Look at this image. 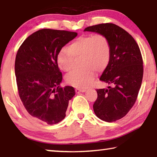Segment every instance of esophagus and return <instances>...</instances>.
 Here are the masks:
<instances>
[{
	"instance_id": "obj_1",
	"label": "esophagus",
	"mask_w": 157,
	"mask_h": 157,
	"mask_svg": "<svg viewBox=\"0 0 157 157\" xmlns=\"http://www.w3.org/2000/svg\"><path fill=\"white\" fill-rule=\"evenodd\" d=\"M84 91H86V89H78V88H77V89H75V92L77 93V94H78V93H82V92H84Z\"/></svg>"
}]
</instances>
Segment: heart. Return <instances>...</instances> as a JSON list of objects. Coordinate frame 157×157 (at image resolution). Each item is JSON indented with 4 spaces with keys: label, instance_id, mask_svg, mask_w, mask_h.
Instances as JSON below:
<instances>
[{
    "label": "heart",
    "instance_id": "obj_1",
    "mask_svg": "<svg viewBox=\"0 0 157 157\" xmlns=\"http://www.w3.org/2000/svg\"><path fill=\"white\" fill-rule=\"evenodd\" d=\"M111 44L101 34L79 36L68 48H63L57 55L59 67L65 72L72 70L74 58L82 57V68L73 71L66 77L68 84L77 88H86L94 82L95 71L101 72L107 68L111 59Z\"/></svg>",
    "mask_w": 157,
    "mask_h": 157
}]
</instances>
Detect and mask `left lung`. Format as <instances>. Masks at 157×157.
Returning a JSON list of instances; mask_svg holds the SVG:
<instances>
[{"label": "left lung", "mask_w": 157, "mask_h": 157, "mask_svg": "<svg viewBox=\"0 0 157 157\" xmlns=\"http://www.w3.org/2000/svg\"><path fill=\"white\" fill-rule=\"evenodd\" d=\"M84 31L103 34L110 42V62L100 79L113 87L96 89L93 107L101 120L115 122L126 116L136 102L143 75L141 52L131 34L113 23L89 26Z\"/></svg>", "instance_id": "1"}]
</instances>
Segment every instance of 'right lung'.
<instances>
[{
    "mask_svg": "<svg viewBox=\"0 0 157 157\" xmlns=\"http://www.w3.org/2000/svg\"><path fill=\"white\" fill-rule=\"evenodd\" d=\"M78 35L75 32L41 29L29 36L18 50L15 75L21 102L29 114L48 124L66 116L73 86L62 87L57 63L60 50Z\"/></svg>",
    "mask_w": 157,
    "mask_h": 157,
    "instance_id": "add662e5",
    "label": "right lung"
}]
</instances>
